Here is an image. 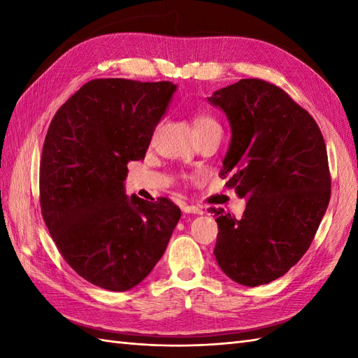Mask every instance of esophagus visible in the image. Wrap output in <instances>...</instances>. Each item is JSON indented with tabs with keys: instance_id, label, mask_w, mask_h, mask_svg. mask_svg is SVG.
Wrapping results in <instances>:
<instances>
[{
	"instance_id": "obj_1",
	"label": "esophagus",
	"mask_w": 358,
	"mask_h": 358,
	"mask_svg": "<svg viewBox=\"0 0 358 358\" xmlns=\"http://www.w3.org/2000/svg\"><path fill=\"white\" fill-rule=\"evenodd\" d=\"M183 212L185 214H194V215H201L203 209L199 206H189V204H185L183 206Z\"/></svg>"
}]
</instances>
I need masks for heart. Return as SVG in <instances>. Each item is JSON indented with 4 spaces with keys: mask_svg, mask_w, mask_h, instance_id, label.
<instances>
[{
    "mask_svg": "<svg viewBox=\"0 0 358 358\" xmlns=\"http://www.w3.org/2000/svg\"><path fill=\"white\" fill-rule=\"evenodd\" d=\"M212 126H217V121L208 115H203V113H200V115H196L194 118L195 132H201V131H204V129L212 127Z\"/></svg>",
    "mask_w": 358,
    "mask_h": 358,
    "instance_id": "obj_1",
    "label": "heart"
}]
</instances>
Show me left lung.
<instances>
[{
  "label": "left lung",
  "mask_w": 358,
  "mask_h": 358,
  "mask_svg": "<svg viewBox=\"0 0 358 358\" xmlns=\"http://www.w3.org/2000/svg\"><path fill=\"white\" fill-rule=\"evenodd\" d=\"M209 104L231 126L220 177L248 199L240 220L215 212L217 263L243 286L271 283L305 255L331 199L328 152L314 118L280 87L240 80Z\"/></svg>",
  "instance_id": "obj_1"
}]
</instances>
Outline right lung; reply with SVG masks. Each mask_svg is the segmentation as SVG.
<instances>
[{
  "label": "right lung",
  "instance_id": "add662e5",
  "mask_svg": "<svg viewBox=\"0 0 358 358\" xmlns=\"http://www.w3.org/2000/svg\"><path fill=\"white\" fill-rule=\"evenodd\" d=\"M177 85L92 80L53 117L40 164L44 223L89 283L123 292L163 257L181 217L167 199L126 195L127 163L146 155Z\"/></svg>",
  "mask_w": 358,
  "mask_h": 358
}]
</instances>
